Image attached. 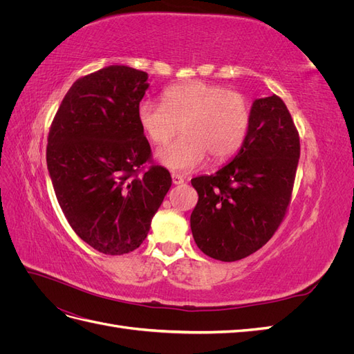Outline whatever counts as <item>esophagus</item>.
Instances as JSON below:
<instances>
[{"instance_id":"1","label":"esophagus","mask_w":354,"mask_h":354,"mask_svg":"<svg viewBox=\"0 0 354 354\" xmlns=\"http://www.w3.org/2000/svg\"><path fill=\"white\" fill-rule=\"evenodd\" d=\"M171 178H173V185H183L185 183V177L181 174L173 173V174H171Z\"/></svg>"}]
</instances>
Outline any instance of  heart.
<instances>
[{"instance_id":"obj_1","label":"heart","mask_w":354,"mask_h":354,"mask_svg":"<svg viewBox=\"0 0 354 354\" xmlns=\"http://www.w3.org/2000/svg\"><path fill=\"white\" fill-rule=\"evenodd\" d=\"M164 103L140 102L137 120L153 145H164L181 125V134L158 152L159 164L173 171L199 167L207 153L223 162L242 147L251 125V106L245 95L223 85L189 81L162 94Z\"/></svg>"}]
</instances>
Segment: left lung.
I'll return each mask as SVG.
<instances>
[{"label":"left lung","mask_w":354,"mask_h":354,"mask_svg":"<svg viewBox=\"0 0 354 354\" xmlns=\"http://www.w3.org/2000/svg\"><path fill=\"white\" fill-rule=\"evenodd\" d=\"M299 136L279 95L255 100L239 153L216 174L192 178L190 229L211 259L236 261L270 241L291 203Z\"/></svg>","instance_id":"obj_1"}]
</instances>
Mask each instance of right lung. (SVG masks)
Wrapping results in <instances>:
<instances>
[{"label":"right lung","instance_id":"obj_1","mask_svg":"<svg viewBox=\"0 0 354 354\" xmlns=\"http://www.w3.org/2000/svg\"><path fill=\"white\" fill-rule=\"evenodd\" d=\"M147 73L113 65L72 84L51 122L47 167L78 236L108 255L134 251L171 187L137 120Z\"/></svg>","mask_w":354,"mask_h":354}]
</instances>
